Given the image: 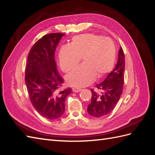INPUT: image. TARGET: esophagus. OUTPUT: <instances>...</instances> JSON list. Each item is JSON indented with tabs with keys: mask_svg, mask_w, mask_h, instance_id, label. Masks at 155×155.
Segmentation results:
<instances>
[{
	"mask_svg": "<svg viewBox=\"0 0 155 155\" xmlns=\"http://www.w3.org/2000/svg\"><path fill=\"white\" fill-rule=\"evenodd\" d=\"M72 91L74 93H78L81 91V89H77V88H73L72 89Z\"/></svg>",
	"mask_w": 155,
	"mask_h": 155,
	"instance_id": "34e87169",
	"label": "esophagus"
}]
</instances>
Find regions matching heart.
Segmentation results:
<instances>
[{
    "instance_id": "1",
    "label": "heart",
    "mask_w": 155,
    "mask_h": 155,
    "mask_svg": "<svg viewBox=\"0 0 155 155\" xmlns=\"http://www.w3.org/2000/svg\"><path fill=\"white\" fill-rule=\"evenodd\" d=\"M116 50L114 42L93 33L74 37L70 45H64L59 52L60 68L67 73L74 70L81 58L82 64L66 75L67 84L83 87L97 78L108 73L114 65Z\"/></svg>"
}]
</instances>
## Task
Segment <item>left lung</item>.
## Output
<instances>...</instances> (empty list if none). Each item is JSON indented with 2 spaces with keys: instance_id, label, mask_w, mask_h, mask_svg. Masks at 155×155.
<instances>
[{
  "instance_id": "obj_1",
  "label": "left lung",
  "mask_w": 155,
  "mask_h": 155,
  "mask_svg": "<svg viewBox=\"0 0 155 155\" xmlns=\"http://www.w3.org/2000/svg\"><path fill=\"white\" fill-rule=\"evenodd\" d=\"M124 69L125 57L123 49L120 47L115 68L103 82L96 85V89H91L92 97L87 107L89 114L95 118H101L113 110L123 91Z\"/></svg>"
}]
</instances>
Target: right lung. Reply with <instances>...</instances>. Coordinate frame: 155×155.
Returning <instances> with one entry per match:
<instances>
[{"instance_id":"1","label":"right lung","mask_w":155,"mask_h":155,"mask_svg":"<svg viewBox=\"0 0 155 155\" xmlns=\"http://www.w3.org/2000/svg\"><path fill=\"white\" fill-rule=\"evenodd\" d=\"M61 33L44 35L30 49L25 67V81L30 101L39 114L49 120L58 119L65 110V101L71 88L60 89L63 78L54 59Z\"/></svg>"}]
</instances>
